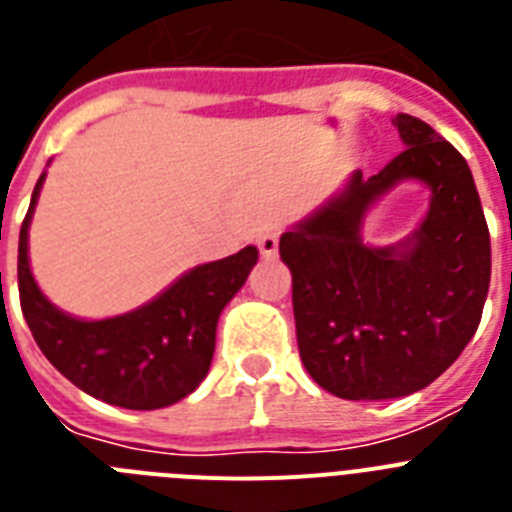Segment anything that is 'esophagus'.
I'll list each match as a JSON object with an SVG mask.
<instances>
[{"label":"esophagus","instance_id":"1","mask_svg":"<svg viewBox=\"0 0 512 512\" xmlns=\"http://www.w3.org/2000/svg\"><path fill=\"white\" fill-rule=\"evenodd\" d=\"M256 246H259L264 259H274L279 248V233L277 230H264V233H259V238H256Z\"/></svg>","mask_w":512,"mask_h":512}]
</instances>
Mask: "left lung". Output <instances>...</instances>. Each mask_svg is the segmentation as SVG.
<instances>
[{"instance_id":"1","label":"left lung","mask_w":512,"mask_h":512,"mask_svg":"<svg viewBox=\"0 0 512 512\" xmlns=\"http://www.w3.org/2000/svg\"><path fill=\"white\" fill-rule=\"evenodd\" d=\"M405 151L282 235L292 271L297 348L310 377L343 400H390L423 390L464 351L490 289V230L467 161L428 122L392 120ZM402 178L432 187L413 239L360 243L377 196Z\"/></svg>"}]
</instances>
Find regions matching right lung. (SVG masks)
<instances>
[{"mask_svg": "<svg viewBox=\"0 0 512 512\" xmlns=\"http://www.w3.org/2000/svg\"><path fill=\"white\" fill-rule=\"evenodd\" d=\"M45 174L20 228V307L45 359L79 390L128 410L174 405L200 387L215 354L223 307L248 279L259 251L246 246L228 259L202 264L164 295L110 320H76L45 300L27 264V228Z\"/></svg>", "mask_w": 512, "mask_h": 512, "instance_id": "1", "label": "right lung"}]
</instances>
